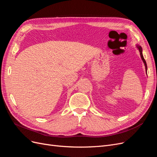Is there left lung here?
Listing matches in <instances>:
<instances>
[{"label": "left lung", "instance_id": "obj_1", "mask_svg": "<svg viewBox=\"0 0 157 157\" xmlns=\"http://www.w3.org/2000/svg\"><path fill=\"white\" fill-rule=\"evenodd\" d=\"M136 48H138V49L139 50L140 53V57H141V60H143V62H144V64H145L146 74H147V63H146V61H145V60L144 59V56H143V53H142V48H141V46H140V45H136Z\"/></svg>", "mask_w": 157, "mask_h": 157}]
</instances>
